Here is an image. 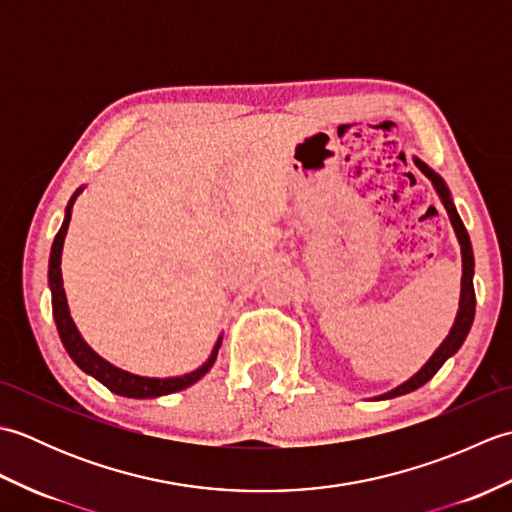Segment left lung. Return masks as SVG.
<instances>
[{
  "instance_id": "obj_1",
  "label": "left lung",
  "mask_w": 512,
  "mask_h": 512,
  "mask_svg": "<svg viewBox=\"0 0 512 512\" xmlns=\"http://www.w3.org/2000/svg\"><path fill=\"white\" fill-rule=\"evenodd\" d=\"M413 162H416L418 169L433 182V187H436L440 200L444 204V209H447V213L451 217L453 231H455V235H458V242L462 246V295H460V310H458V317H455V323H453L449 336L442 341V345L438 347V350L433 352V356L429 358L427 365H424L416 376H411L407 383H402L396 389L387 391V394L378 396V400H387V398H396V396H402V394H409V391L422 387L424 383H429V380L436 376L438 369L444 365V361H447L449 356H453L455 352L460 350L464 339H466V334H469V330H471L473 319H475V288H473V266H475V259H473V248H471L469 233H466V228H464V224L460 220L458 211H455V206L451 202V195H449V189H447V184H444V180L438 176L436 171H431L427 165H424L422 160L413 158Z\"/></svg>"
}]
</instances>
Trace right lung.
<instances>
[{"label": "right lung", "mask_w": 512, "mask_h": 512, "mask_svg": "<svg viewBox=\"0 0 512 512\" xmlns=\"http://www.w3.org/2000/svg\"><path fill=\"white\" fill-rule=\"evenodd\" d=\"M79 193H81V189L72 195L68 206H65L63 224L52 242L50 264H48V284L52 290V317H54V323H57L63 347L68 350L72 361L79 365L85 374H92L96 380H101L107 389L114 391V394H118V396L156 398V396L173 394V391H180L184 387L198 383V380L213 367L215 358H217V350H220V345H222V339L215 343L209 361H206L200 369H195V372L176 376V378H147V376H136V374L123 372V369H118L112 363H107L105 358H101L88 343L83 341V336L79 334V330H76V325H74V321L70 317V310H68V299H65V290H63L61 250H63L65 233H68V224L72 217V204Z\"/></svg>", "instance_id": "right-lung-1"}]
</instances>
